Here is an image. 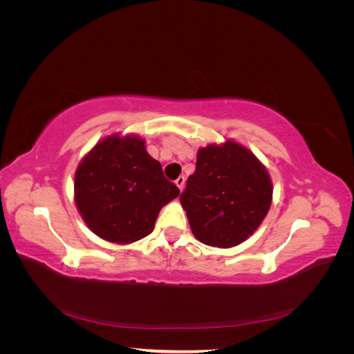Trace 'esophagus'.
<instances>
[{
  "instance_id": "obj_1",
  "label": "esophagus",
  "mask_w": 354,
  "mask_h": 354,
  "mask_svg": "<svg viewBox=\"0 0 354 354\" xmlns=\"http://www.w3.org/2000/svg\"><path fill=\"white\" fill-rule=\"evenodd\" d=\"M185 181H186L185 176H180V177H177V180H176V185H177V187H178L180 190H183V187H185Z\"/></svg>"
}]
</instances>
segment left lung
<instances>
[{
    "label": "left lung",
    "instance_id": "1",
    "mask_svg": "<svg viewBox=\"0 0 354 354\" xmlns=\"http://www.w3.org/2000/svg\"><path fill=\"white\" fill-rule=\"evenodd\" d=\"M272 181L248 149L227 142L198 152L196 169L180 195L192 233L205 245L230 248L260 226L272 203Z\"/></svg>",
    "mask_w": 354,
    "mask_h": 354
}]
</instances>
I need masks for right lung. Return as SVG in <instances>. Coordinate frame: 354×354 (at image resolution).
Listing matches in <instances>:
<instances>
[{"instance_id": "add662e5", "label": "right lung", "mask_w": 354, "mask_h": 354, "mask_svg": "<svg viewBox=\"0 0 354 354\" xmlns=\"http://www.w3.org/2000/svg\"><path fill=\"white\" fill-rule=\"evenodd\" d=\"M180 195L145 140L111 136L95 145L75 173V202L97 236L130 243L151 234L158 214Z\"/></svg>"}]
</instances>
